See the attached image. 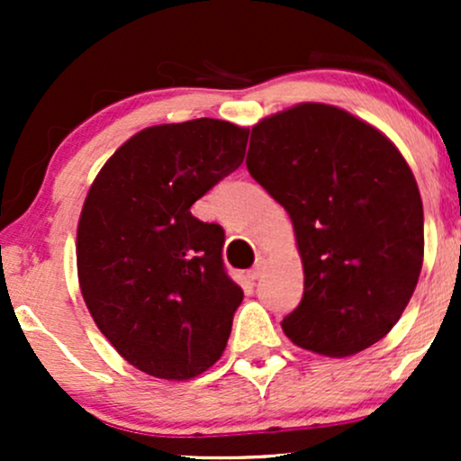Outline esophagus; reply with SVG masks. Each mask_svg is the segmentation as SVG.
Returning a JSON list of instances; mask_svg holds the SVG:
<instances>
[{
  "label": "esophagus",
  "mask_w": 461,
  "mask_h": 461,
  "mask_svg": "<svg viewBox=\"0 0 461 461\" xmlns=\"http://www.w3.org/2000/svg\"><path fill=\"white\" fill-rule=\"evenodd\" d=\"M264 271H267V260H262V258H260V260L256 262V267H253L247 275H249V279H260Z\"/></svg>",
  "instance_id": "obj_1"
}]
</instances>
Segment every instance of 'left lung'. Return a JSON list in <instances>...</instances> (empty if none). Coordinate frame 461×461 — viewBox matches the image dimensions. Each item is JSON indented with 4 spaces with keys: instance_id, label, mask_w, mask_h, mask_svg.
Instances as JSON below:
<instances>
[{
    "instance_id": "8db88e82",
    "label": "left lung",
    "mask_w": 461,
    "mask_h": 461,
    "mask_svg": "<svg viewBox=\"0 0 461 461\" xmlns=\"http://www.w3.org/2000/svg\"><path fill=\"white\" fill-rule=\"evenodd\" d=\"M247 168L290 214L303 264L285 336L327 357L382 340L425 256L422 199L394 142L347 110L305 102L253 125Z\"/></svg>"
}]
</instances>
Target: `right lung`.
<instances>
[{"label": "right lung", "mask_w": 461, "mask_h": 461, "mask_svg": "<svg viewBox=\"0 0 461 461\" xmlns=\"http://www.w3.org/2000/svg\"><path fill=\"white\" fill-rule=\"evenodd\" d=\"M249 130L193 119L131 136L104 164L77 223V279L95 325L131 366L184 382L223 356L242 288L221 225L190 205L242 164Z\"/></svg>", "instance_id": "right-lung-1"}]
</instances>
